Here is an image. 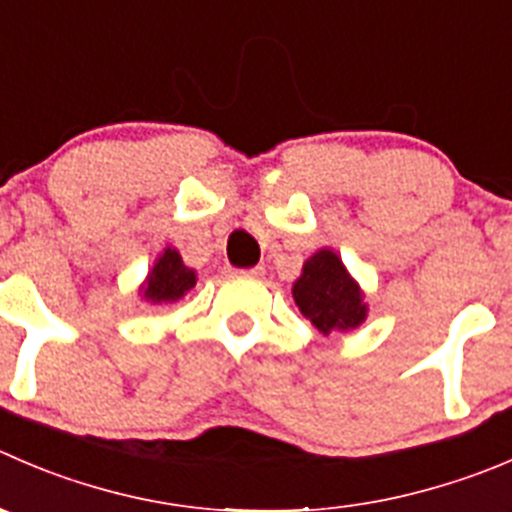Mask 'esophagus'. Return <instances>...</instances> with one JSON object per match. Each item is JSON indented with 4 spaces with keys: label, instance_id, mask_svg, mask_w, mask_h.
<instances>
[{
    "label": "esophagus",
    "instance_id": "34e87169",
    "mask_svg": "<svg viewBox=\"0 0 512 512\" xmlns=\"http://www.w3.org/2000/svg\"><path fill=\"white\" fill-rule=\"evenodd\" d=\"M262 272H265V267H250V270H240L237 275L242 277H262Z\"/></svg>",
    "mask_w": 512,
    "mask_h": 512
}]
</instances>
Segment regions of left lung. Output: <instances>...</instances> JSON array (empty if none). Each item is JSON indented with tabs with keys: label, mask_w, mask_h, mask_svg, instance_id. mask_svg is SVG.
Returning a JSON list of instances; mask_svg holds the SVG:
<instances>
[{
	"label": "left lung",
	"mask_w": 512,
	"mask_h": 512,
	"mask_svg": "<svg viewBox=\"0 0 512 512\" xmlns=\"http://www.w3.org/2000/svg\"><path fill=\"white\" fill-rule=\"evenodd\" d=\"M292 300L322 335L357 330L367 320V302L360 282L330 247L307 257L300 277L292 282Z\"/></svg>",
	"instance_id": "left-lung-1"
}]
</instances>
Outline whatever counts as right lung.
Here are the masks:
<instances>
[{"label": "right lung", "instance_id": "obj_1", "mask_svg": "<svg viewBox=\"0 0 512 512\" xmlns=\"http://www.w3.org/2000/svg\"><path fill=\"white\" fill-rule=\"evenodd\" d=\"M197 285V272L185 265L180 250L165 247L140 285V300L150 305H175Z\"/></svg>", "mask_w": 512, "mask_h": 512}]
</instances>
